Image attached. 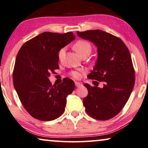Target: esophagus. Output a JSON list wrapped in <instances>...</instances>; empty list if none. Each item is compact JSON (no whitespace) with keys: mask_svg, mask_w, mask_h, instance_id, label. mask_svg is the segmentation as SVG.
<instances>
[{"mask_svg":"<svg viewBox=\"0 0 148 148\" xmlns=\"http://www.w3.org/2000/svg\"><path fill=\"white\" fill-rule=\"evenodd\" d=\"M75 86L77 87H80V86H81V85H82L83 84H82V83L81 82H76L75 83Z\"/></svg>","mask_w":148,"mask_h":148,"instance_id":"34e87169","label":"esophagus"}]
</instances>
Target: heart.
<instances>
[{"instance_id":"obj_1","label":"heart","mask_w":148,"mask_h":148,"mask_svg":"<svg viewBox=\"0 0 148 148\" xmlns=\"http://www.w3.org/2000/svg\"><path fill=\"white\" fill-rule=\"evenodd\" d=\"M73 49L81 57L83 56V55H89L92 49L91 44L88 41L85 40H79L78 41H77L74 44ZM64 52H65V48L61 49L59 52V57H61L63 55ZM71 75L74 78H79L80 77V74L77 71H73L71 72Z\"/></svg>"}]
</instances>
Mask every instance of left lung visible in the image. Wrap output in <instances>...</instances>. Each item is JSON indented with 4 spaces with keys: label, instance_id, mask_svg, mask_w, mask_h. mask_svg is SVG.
I'll return each mask as SVG.
<instances>
[{
    "label": "left lung",
    "instance_id": "obj_1",
    "mask_svg": "<svg viewBox=\"0 0 148 148\" xmlns=\"http://www.w3.org/2000/svg\"><path fill=\"white\" fill-rule=\"evenodd\" d=\"M77 34L97 47V61L87 77L104 83L103 88L84 84L88 95L83 105L93 118L108 120L120 112L134 88L135 71L130 51L120 38L101 30Z\"/></svg>",
    "mask_w": 148,
    "mask_h": 148
}]
</instances>
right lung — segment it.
<instances>
[{"mask_svg": "<svg viewBox=\"0 0 148 148\" xmlns=\"http://www.w3.org/2000/svg\"><path fill=\"white\" fill-rule=\"evenodd\" d=\"M75 38L72 32H44L23 44L18 52L12 75L14 87L21 103L34 118L54 120L65 111L67 95L75 89L74 81L66 78L55 86L49 77L59 69V51Z\"/></svg>", "mask_w": 148, "mask_h": 148, "instance_id": "right-lung-1", "label": "right lung"}]
</instances>
